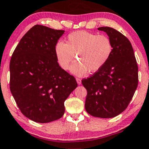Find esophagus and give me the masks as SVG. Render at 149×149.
Masks as SVG:
<instances>
[{"label": "esophagus", "mask_w": 149, "mask_h": 149, "mask_svg": "<svg viewBox=\"0 0 149 149\" xmlns=\"http://www.w3.org/2000/svg\"><path fill=\"white\" fill-rule=\"evenodd\" d=\"M76 80H77V84L79 85H80L81 84V79L79 78H76Z\"/></svg>", "instance_id": "1"}]
</instances>
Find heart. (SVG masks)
Here are the masks:
<instances>
[{
  "label": "heart",
  "mask_w": 149,
  "mask_h": 149,
  "mask_svg": "<svg viewBox=\"0 0 149 149\" xmlns=\"http://www.w3.org/2000/svg\"><path fill=\"white\" fill-rule=\"evenodd\" d=\"M54 52L63 70L69 69L76 55L79 61L72 66L71 72L81 76L88 70L95 72L102 68L111 57L113 45L111 39L104 34L77 31L68 36L65 43L58 41L54 46Z\"/></svg>",
  "instance_id": "obj_1"
}]
</instances>
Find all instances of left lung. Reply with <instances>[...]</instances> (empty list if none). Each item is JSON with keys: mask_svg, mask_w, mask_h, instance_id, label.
Listing matches in <instances>:
<instances>
[{"mask_svg": "<svg viewBox=\"0 0 149 149\" xmlns=\"http://www.w3.org/2000/svg\"><path fill=\"white\" fill-rule=\"evenodd\" d=\"M99 30L108 34L113 52L106 63L81 81L87 90L85 108L93 117L112 118L127 108L138 84V67L129 40L109 27Z\"/></svg>", "mask_w": 149, "mask_h": 149, "instance_id": "1", "label": "left lung"}]
</instances>
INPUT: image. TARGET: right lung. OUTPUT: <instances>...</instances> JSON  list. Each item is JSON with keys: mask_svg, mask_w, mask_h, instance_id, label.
Returning a JSON list of instances; mask_svg holds the SVG:
<instances>
[{"mask_svg": "<svg viewBox=\"0 0 149 149\" xmlns=\"http://www.w3.org/2000/svg\"><path fill=\"white\" fill-rule=\"evenodd\" d=\"M64 30L36 25L23 36L10 64V91L21 113L47 123L65 113L64 102L77 86L58 65L54 46Z\"/></svg>", "mask_w": 149, "mask_h": 149, "instance_id": "1", "label": "right lung"}]
</instances>
